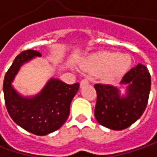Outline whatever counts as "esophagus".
<instances>
[{
  "label": "esophagus",
  "instance_id": "1",
  "mask_svg": "<svg viewBox=\"0 0 157 157\" xmlns=\"http://www.w3.org/2000/svg\"><path fill=\"white\" fill-rule=\"evenodd\" d=\"M89 81H88V79H86V78H83L82 80L80 81V86H85V85H86V84H88Z\"/></svg>",
  "mask_w": 157,
  "mask_h": 157
}]
</instances>
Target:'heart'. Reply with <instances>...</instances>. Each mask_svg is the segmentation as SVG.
I'll list each match as a JSON object with an SVG mask.
<instances>
[{
	"label": "heart",
	"mask_w": 157,
	"mask_h": 157,
	"mask_svg": "<svg viewBox=\"0 0 157 157\" xmlns=\"http://www.w3.org/2000/svg\"><path fill=\"white\" fill-rule=\"evenodd\" d=\"M131 65V58L126 54L101 52L85 61L84 66L90 71H102L105 78H113L124 74Z\"/></svg>",
	"instance_id": "1"
}]
</instances>
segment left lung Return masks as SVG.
<instances>
[{"label":"left lung","mask_w":157,"mask_h":157,"mask_svg":"<svg viewBox=\"0 0 157 157\" xmlns=\"http://www.w3.org/2000/svg\"><path fill=\"white\" fill-rule=\"evenodd\" d=\"M121 84L128 85L127 94L120 97L113 86L96 84L94 116L100 124L120 131L131 126L145 111L151 87V77L147 67L138 64L124 74Z\"/></svg>","instance_id":"left-lung-1"}]
</instances>
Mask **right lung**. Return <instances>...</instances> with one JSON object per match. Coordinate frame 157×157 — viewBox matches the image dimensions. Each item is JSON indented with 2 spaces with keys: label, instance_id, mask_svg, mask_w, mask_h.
I'll return each instance as SVG.
<instances>
[{
  "label": "right lung",
  "instance_id": "obj_1",
  "mask_svg": "<svg viewBox=\"0 0 157 157\" xmlns=\"http://www.w3.org/2000/svg\"><path fill=\"white\" fill-rule=\"evenodd\" d=\"M40 56V52L32 49L21 52L5 75L3 93L6 108L13 121L31 133L43 136L56 131L65 123L79 84L68 85L53 78L35 97L20 96L11 86L15 75L22 63Z\"/></svg>",
  "mask_w": 157,
  "mask_h": 157
}]
</instances>
